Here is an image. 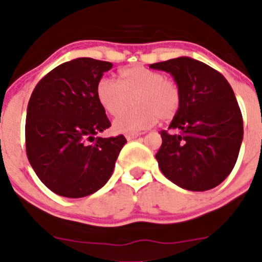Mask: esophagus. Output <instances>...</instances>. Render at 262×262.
Wrapping results in <instances>:
<instances>
[{
	"instance_id": "esophagus-1",
	"label": "esophagus",
	"mask_w": 262,
	"mask_h": 262,
	"mask_svg": "<svg viewBox=\"0 0 262 262\" xmlns=\"http://www.w3.org/2000/svg\"><path fill=\"white\" fill-rule=\"evenodd\" d=\"M137 137H139V133H128V134H125L126 141H133V139H136Z\"/></svg>"
}]
</instances>
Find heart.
I'll return each instance as SVG.
<instances>
[{"instance_id": "1", "label": "heart", "mask_w": 262, "mask_h": 262, "mask_svg": "<svg viewBox=\"0 0 262 262\" xmlns=\"http://www.w3.org/2000/svg\"><path fill=\"white\" fill-rule=\"evenodd\" d=\"M120 83L102 77L96 84V97L110 115H116L134 100L135 107L121 113L113 121L116 133H136L150 128L161 120L178 114L181 92L178 83L157 71L143 66L124 68L119 72Z\"/></svg>"}]
</instances>
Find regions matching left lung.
<instances>
[{
    "instance_id": "obj_1",
    "label": "left lung",
    "mask_w": 262,
    "mask_h": 262,
    "mask_svg": "<svg viewBox=\"0 0 262 262\" xmlns=\"http://www.w3.org/2000/svg\"><path fill=\"white\" fill-rule=\"evenodd\" d=\"M152 70L173 77L181 104L168 129L161 132L156 155L163 175L190 191L218 186L236 165L244 139V120L231 84L200 60L179 57L153 63Z\"/></svg>"
}]
</instances>
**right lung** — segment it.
Wrapping results in <instances>:
<instances>
[{
  "instance_id": "right-lung-1",
  "label": "right lung",
  "mask_w": 262,
  "mask_h": 262,
  "mask_svg": "<svg viewBox=\"0 0 262 262\" xmlns=\"http://www.w3.org/2000/svg\"><path fill=\"white\" fill-rule=\"evenodd\" d=\"M110 62L76 58L50 71L34 89L25 124L26 155L40 181L64 198H83L112 176L124 136L96 137L110 126L96 84Z\"/></svg>"
}]
</instances>
